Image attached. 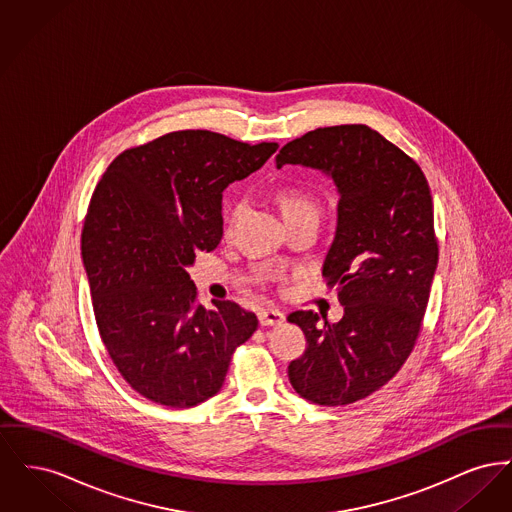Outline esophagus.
I'll list each match as a JSON object with an SVG mask.
<instances>
[{
	"label": "esophagus",
	"instance_id": "esophagus-1",
	"mask_svg": "<svg viewBox=\"0 0 512 512\" xmlns=\"http://www.w3.org/2000/svg\"><path fill=\"white\" fill-rule=\"evenodd\" d=\"M257 317H259L261 326H278V324H282L286 320L284 313H280L276 309H261L257 313Z\"/></svg>",
	"mask_w": 512,
	"mask_h": 512
}]
</instances>
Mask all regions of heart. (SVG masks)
I'll use <instances>...</instances> for the list:
<instances>
[{
	"label": "heart",
	"instance_id": "obj_1",
	"mask_svg": "<svg viewBox=\"0 0 512 512\" xmlns=\"http://www.w3.org/2000/svg\"><path fill=\"white\" fill-rule=\"evenodd\" d=\"M278 201H280V207H282V213L284 215H290V213H299V211H315V205L311 201V197L297 190V188H286L278 194Z\"/></svg>",
	"mask_w": 512,
	"mask_h": 512
}]
</instances>
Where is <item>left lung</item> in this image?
<instances>
[{"instance_id": "8db88e82", "label": "left lung", "mask_w": 512, "mask_h": 512, "mask_svg": "<svg viewBox=\"0 0 512 512\" xmlns=\"http://www.w3.org/2000/svg\"><path fill=\"white\" fill-rule=\"evenodd\" d=\"M328 176L338 215L322 274L340 288L343 318L295 311L307 351L288 366L303 399L341 407L388 384L407 361L438 268L434 203L424 172L366 124L307 132L280 149L276 167Z\"/></svg>"}]
</instances>
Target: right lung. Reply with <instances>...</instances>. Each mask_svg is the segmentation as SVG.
<instances>
[{
	"label": "right lung",
	"mask_w": 512,
	"mask_h": 512,
	"mask_svg": "<svg viewBox=\"0 0 512 512\" xmlns=\"http://www.w3.org/2000/svg\"><path fill=\"white\" fill-rule=\"evenodd\" d=\"M278 144L180 130L121 153L103 172L82 230L99 336L149 401L188 409L219 393L234 349L259 320L234 301L195 303L188 267L222 238V192Z\"/></svg>",
	"instance_id": "obj_1"
}]
</instances>
